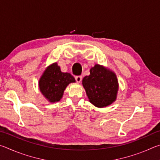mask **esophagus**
I'll return each instance as SVG.
<instances>
[{"label":"esophagus","instance_id":"esophagus-1","mask_svg":"<svg viewBox=\"0 0 160 160\" xmlns=\"http://www.w3.org/2000/svg\"><path fill=\"white\" fill-rule=\"evenodd\" d=\"M82 80V76H77L75 77V80H76V82L78 83H80L81 81Z\"/></svg>","mask_w":160,"mask_h":160}]
</instances>
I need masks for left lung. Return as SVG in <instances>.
<instances>
[{
  "mask_svg": "<svg viewBox=\"0 0 160 160\" xmlns=\"http://www.w3.org/2000/svg\"><path fill=\"white\" fill-rule=\"evenodd\" d=\"M90 72L82 80L89 101L98 108L109 106L117 98L119 85L116 73L99 64L91 68Z\"/></svg>",
  "mask_w": 160,
  "mask_h": 160,
  "instance_id": "left-lung-1",
  "label": "left lung"
}]
</instances>
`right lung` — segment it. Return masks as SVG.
<instances>
[{"mask_svg":"<svg viewBox=\"0 0 160 160\" xmlns=\"http://www.w3.org/2000/svg\"><path fill=\"white\" fill-rule=\"evenodd\" d=\"M72 82H75L73 76L69 72H61L56 62L44 70L38 85L42 95L49 102L55 103L60 101L67 86Z\"/></svg>","mask_w":160,"mask_h":160,"instance_id":"right-lung-1","label":"right lung"}]
</instances>
